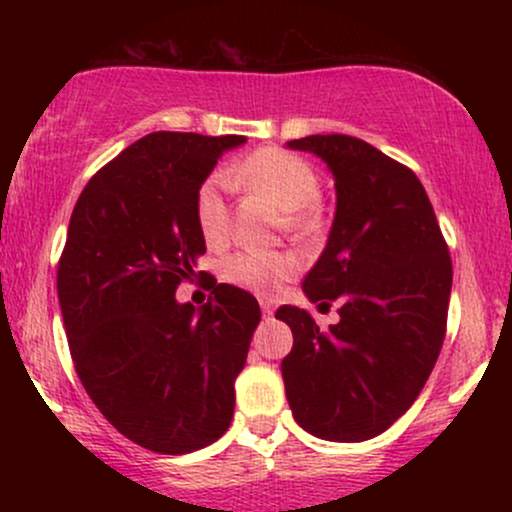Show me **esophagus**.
<instances>
[{
    "mask_svg": "<svg viewBox=\"0 0 512 512\" xmlns=\"http://www.w3.org/2000/svg\"><path fill=\"white\" fill-rule=\"evenodd\" d=\"M262 315L264 317H272L274 315V303L272 301H262Z\"/></svg>",
    "mask_w": 512,
    "mask_h": 512,
    "instance_id": "obj_1",
    "label": "esophagus"
}]
</instances>
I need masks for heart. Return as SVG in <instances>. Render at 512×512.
<instances>
[{
	"instance_id": "heart-1",
	"label": "heart",
	"mask_w": 512,
	"mask_h": 512,
	"mask_svg": "<svg viewBox=\"0 0 512 512\" xmlns=\"http://www.w3.org/2000/svg\"><path fill=\"white\" fill-rule=\"evenodd\" d=\"M226 180L272 199L276 207L284 209V223L291 231L313 233L320 226V211L315 204L320 178L313 163L303 156L264 146L252 151L236 168L226 170ZM226 180L214 173L199 182L195 192V219L209 245L226 243L231 231L228 204L223 197ZM298 267V257L289 250H238L226 257L221 274L228 284L240 289L257 296H274L291 276H296Z\"/></svg>"
}]
</instances>
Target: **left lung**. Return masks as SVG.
<instances>
[{"instance_id": "obj_1", "label": "left lung", "mask_w": 512, "mask_h": 512, "mask_svg": "<svg viewBox=\"0 0 512 512\" xmlns=\"http://www.w3.org/2000/svg\"><path fill=\"white\" fill-rule=\"evenodd\" d=\"M289 146L334 175L337 214L303 291L320 308H342L330 330L293 305L276 310L293 332L281 361L286 399L308 433L358 443L387 431L424 390L448 327L452 260L414 170L349 134Z\"/></svg>"}]
</instances>
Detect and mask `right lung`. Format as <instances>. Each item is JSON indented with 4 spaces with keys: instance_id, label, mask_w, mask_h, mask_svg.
Instances as JSON below:
<instances>
[{
    "instance_id": "obj_1",
    "label": "right lung",
    "mask_w": 512,
    "mask_h": 512,
    "mask_svg": "<svg viewBox=\"0 0 512 512\" xmlns=\"http://www.w3.org/2000/svg\"><path fill=\"white\" fill-rule=\"evenodd\" d=\"M245 137L154 132L86 182L57 264L64 330L81 385L122 436L161 455L228 431L238 373L260 325L255 296L211 284L204 308L175 301L207 252L195 192Z\"/></svg>"
}]
</instances>
